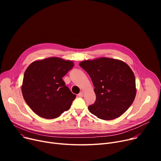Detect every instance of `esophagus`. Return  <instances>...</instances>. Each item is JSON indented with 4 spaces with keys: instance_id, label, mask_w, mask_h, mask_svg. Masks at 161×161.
<instances>
[{
    "instance_id": "obj_1",
    "label": "esophagus",
    "mask_w": 161,
    "mask_h": 161,
    "mask_svg": "<svg viewBox=\"0 0 161 161\" xmlns=\"http://www.w3.org/2000/svg\"><path fill=\"white\" fill-rule=\"evenodd\" d=\"M78 95L79 97H83V92H82V91L80 92Z\"/></svg>"
}]
</instances>
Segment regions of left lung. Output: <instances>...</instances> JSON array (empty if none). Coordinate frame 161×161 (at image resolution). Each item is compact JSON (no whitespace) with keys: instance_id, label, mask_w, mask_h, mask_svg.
I'll use <instances>...</instances> for the list:
<instances>
[{"instance_id":"left-lung-1","label":"left lung","mask_w":161,"mask_h":161,"mask_svg":"<svg viewBox=\"0 0 161 161\" xmlns=\"http://www.w3.org/2000/svg\"><path fill=\"white\" fill-rule=\"evenodd\" d=\"M80 66L91 77L95 87V103L88 107L91 114L103 120L120 117L136 97V81L129 66L108 57L81 61Z\"/></svg>"}]
</instances>
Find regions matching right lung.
I'll return each instance as SVG.
<instances>
[{
	"label": "right lung",
	"instance_id": "right-lung-1",
	"mask_svg": "<svg viewBox=\"0 0 161 161\" xmlns=\"http://www.w3.org/2000/svg\"><path fill=\"white\" fill-rule=\"evenodd\" d=\"M72 61L49 57L32 62L25 70L23 97L32 110L41 117L55 119L70 109L75 98L63 77L71 70Z\"/></svg>",
	"mask_w": 161,
	"mask_h": 161
}]
</instances>
